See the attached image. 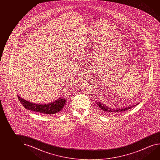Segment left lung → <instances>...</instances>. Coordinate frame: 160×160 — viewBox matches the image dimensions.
Returning a JSON list of instances; mask_svg holds the SVG:
<instances>
[{"label": "left lung", "instance_id": "obj_1", "mask_svg": "<svg viewBox=\"0 0 160 160\" xmlns=\"http://www.w3.org/2000/svg\"><path fill=\"white\" fill-rule=\"evenodd\" d=\"M139 102H137L136 104H134L133 105H129L128 107H123L122 108H110L108 107L107 106H105L104 104H102V102H97V104L98 107V108L99 109L100 111L104 112V113H121V112H123L124 111H127L128 110L131 109L132 108H133L136 106L138 104Z\"/></svg>", "mask_w": 160, "mask_h": 160}]
</instances>
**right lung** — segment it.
I'll use <instances>...</instances> for the list:
<instances>
[{
	"mask_svg": "<svg viewBox=\"0 0 160 160\" xmlns=\"http://www.w3.org/2000/svg\"><path fill=\"white\" fill-rule=\"evenodd\" d=\"M20 102L24 107L28 110L33 112L44 113L46 114H54L60 112L65 104L66 99L63 98H60L53 102L47 104H38L30 102L22 98L18 95Z\"/></svg>",
	"mask_w": 160,
	"mask_h": 160,
	"instance_id": "obj_1",
	"label": "right lung"
}]
</instances>
